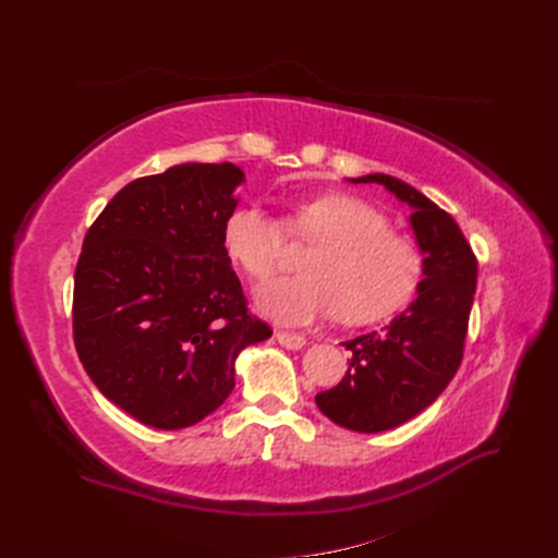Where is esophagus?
Listing matches in <instances>:
<instances>
[{
	"label": "esophagus",
	"instance_id": "obj_1",
	"mask_svg": "<svg viewBox=\"0 0 558 558\" xmlns=\"http://www.w3.org/2000/svg\"><path fill=\"white\" fill-rule=\"evenodd\" d=\"M275 337H277V342L286 349H302L307 344L305 335H298V332H291V330H277Z\"/></svg>",
	"mask_w": 558,
	"mask_h": 558
}]
</instances>
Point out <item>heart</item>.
I'll use <instances>...</instances> for the list:
<instances>
[{
	"label": "heart",
	"instance_id": "heart-1",
	"mask_svg": "<svg viewBox=\"0 0 558 558\" xmlns=\"http://www.w3.org/2000/svg\"><path fill=\"white\" fill-rule=\"evenodd\" d=\"M286 234L318 242L295 279H275L256 291L258 307L286 326H307L340 314L349 326L391 318L410 305L424 281V256L393 232L369 202L328 193L300 199L283 223L263 207L240 205L223 223V248L251 279H267L281 265Z\"/></svg>",
	"mask_w": 558,
	"mask_h": 558
}]
</instances>
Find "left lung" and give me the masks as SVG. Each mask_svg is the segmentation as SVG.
Here are the masks:
<instances>
[{
	"label": "left lung",
	"mask_w": 558,
	"mask_h": 558,
	"mask_svg": "<svg viewBox=\"0 0 558 558\" xmlns=\"http://www.w3.org/2000/svg\"><path fill=\"white\" fill-rule=\"evenodd\" d=\"M414 209L410 223L424 251L416 300L381 330L344 342L351 361L342 381L316 393L318 410L359 433L391 430L437 400L459 369L477 286V258L453 218L396 177L367 174Z\"/></svg>",
	"instance_id": "left-lung-1"
}]
</instances>
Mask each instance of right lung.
Instances as JSON below:
<instances>
[{
	"label": "right lung",
	"mask_w": 558,
	"mask_h": 558,
	"mask_svg": "<svg viewBox=\"0 0 558 558\" xmlns=\"http://www.w3.org/2000/svg\"><path fill=\"white\" fill-rule=\"evenodd\" d=\"M242 181L232 162L134 179L83 238L76 353L102 396L150 428H189L221 408L238 353L272 335L248 312L223 248Z\"/></svg>",
	"instance_id": "right-lung-1"
}]
</instances>
